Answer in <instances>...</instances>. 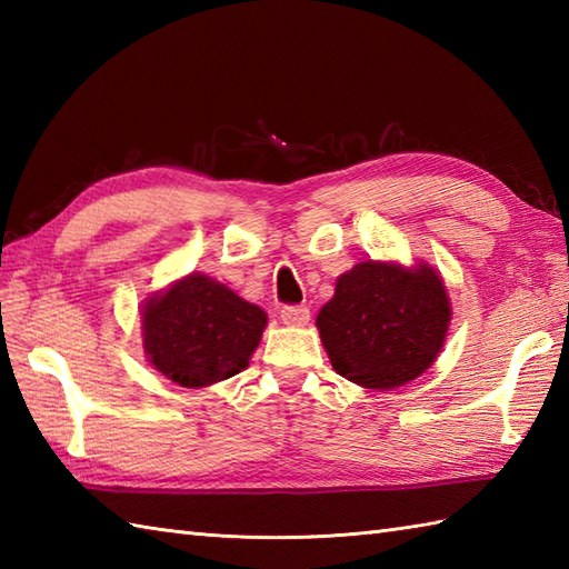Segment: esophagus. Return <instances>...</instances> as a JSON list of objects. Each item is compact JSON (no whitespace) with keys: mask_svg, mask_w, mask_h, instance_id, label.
Listing matches in <instances>:
<instances>
[{"mask_svg":"<svg viewBox=\"0 0 569 569\" xmlns=\"http://www.w3.org/2000/svg\"><path fill=\"white\" fill-rule=\"evenodd\" d=\"M281 320L291 328H303L310 320V310L306 306H286L281 308Z\"/></svg>","mask_w":569,"mask_h":569,"instance_id":"obj_1","label":"esophagus"}]
</instances>
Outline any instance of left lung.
<instances>
[{"label": "left lung", "instance_id": "obj_1", "mask_svg": "<svg viewBox=\"0 0 569 569\" xmlns=\"http://www.w3.org/2000/svg\"><path fill=\"white\" fill-rule=\"evenodd\" d=\"M450 316V298L430 263L406 269L369 259L337 278L316 325L340 377L391 391L432 367Z\"/></svg>", "mask_w": 569, "mask_h": 569}]
</instances>
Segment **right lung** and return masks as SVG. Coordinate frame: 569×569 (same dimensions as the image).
Listing matches in <instances>:
<instances>
[{
	"label": "right lung",
	"instance_id": "add662e5",
	"mask_svg": "<svg viewBox=\"0 0 569 569\" xmlns=\"http://www.w3.org/2000/svg\"><path fill=\"white\" fill-rule=\"evenodd\" d=\"M266 312L204 273L180 278L141 308L149 365L186 389H202L249 367Z\"/></svg>",
	"mask_w": 569,
	"mask_h": 569
}]
</instances>
